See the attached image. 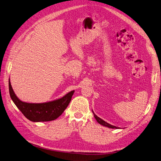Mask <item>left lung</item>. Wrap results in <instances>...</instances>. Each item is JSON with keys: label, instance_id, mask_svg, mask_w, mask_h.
<instances>
[{"label": "left lung", "instance_id": "left-lung-1", "mask_svg": "<svg viewBox=\"0 0 161 161\" xmlns=\"http://www.w3.org/2000/svg\"><path fill=\"white\" fill-rule=\"evenodd\" d=\"M92 112H93V114L94 115V117L95 119H96V120L97 121V123H99L100 125H102V126H103V127H108V128H110V129H120V127H116V126H114V125H112L109 123H108L107 122H106V121H104L103 120H102V119L99 118V117H98L96 114H95V113L93 112V110H92Z\"/></svg>", "mask_w": 161, "mask_h": 161}]
</instances>
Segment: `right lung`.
<instances>
[{"label": "right lung", "mask_w": 161, "mask_h": 161, "mask_svg": "<svg viewBox=\"0 0 161 161\" xmlns=\"http://www.w3.org/2000/svg\"><path fill=\"white\" fill-rule=\"evenodd\" d=\"M11 98L17 108L26 118L32 122H47L58 119L70 103L75 91H71L63 97L44 103H28L20 100L17 97L8 80Z\"/></svg>", "instance_id": "right-lung-1"}]
</instances>
